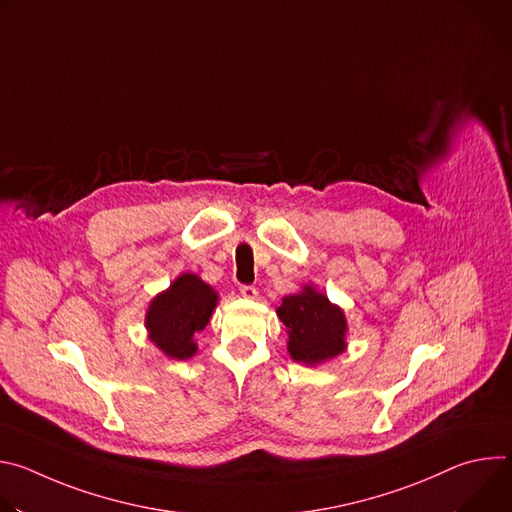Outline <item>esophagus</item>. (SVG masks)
Returning <instances> with one entry per match:
<instances>
[{
  "label": "esophagus",
  "mask_w": 512,
  "mask_h": 512,
  "mask_svg": "<svg viewBox=\"0 0 512 512\" xmlns=\"http://www.w3.org/2000/svg\"><path fill=\"white\" fill-rule=\"evenodd\" d=\"M241 296L245 300H255L257 298V289L253 285H241Z\"/></svg>",
  "instance_id": "1"
}]
</instances>
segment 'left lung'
<instances>
[{
    "instance_id": "left-lung-1",
    "label": "left lung",
    "mask_w": 512,
    "mask_h": 512,
    "mask_svg": "<svg viewBox=\"0 0 512 512\" xmlns=\"http://www.w3.org/2000/svg\"><path fill=\"white\" fill-rule=\"evenodd\" d=\"M287 330V352L306 367L346 352L348 322L344 310L328 300L314 283L302 285L298 294L285 296L275 310Z\"/></svg>"
}]
</instances>
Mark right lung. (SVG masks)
Returning a JSON list of instances; mask_svg holds the SVG:
<instances>
[{"label":"right lung","mask_w":512,"mask_h":512,"mask_svg":"<svg viewBox=\"0 0 512 512\" xmlns=\"http://www.w3.org/2000/svg\"><path fill=\"white\" fill-rule=\"evenodd\" d=\"M218 304L212 285L196 273H180L145 310L150 342L168 358L186 360L196 354V334L206 328Z\"/></svg>","instance_id":"add662e5"}]
</instances>
